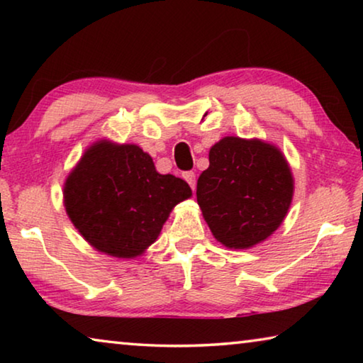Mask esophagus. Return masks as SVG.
Here are the masks:
<instances>
[{"mask_svg": "<svg viewBox=\"0 0 363 363\" xmlns=\"http://www.w3.org/2000/svg\"><path fill=\"white\" fill-rule=\"evenodd\" d=\"M182 176H184V179L189 182V186L192 187V190H195V173L194 171H186Z\"/></svg>", "mask_w": 363, "mask_h": 363, "instance_id": "esophagus-1", "label": "esophagus"}]
</instances>
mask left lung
I'll use <instances>...</instances> for the list:
<instances>
[{
	"label": "left lung",
	"mask_w": 363,
	"mask_h": 363,
	"mask_svg": "<svg viewBox=\"0 0 363 363\" xmlns=\"http://www.w3.org/2000/svg\"><path fill=\"white\" fill-rule=\"evenodd\" d=\"M293 199V177L277 147L224 138L196 181V201L216 240L250 248L277 230Z\"/></svg>",
	"instance_id": "1"
}]
</instances>
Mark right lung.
Masks as SVG:
<instances>
[{
	"instance_id": "right-lung-1",
	"label": "right lung",
	"mask_w": 363,
	"mask_h": 363,
	"mask_svg": "<svg viewBox=\"0 0 363 363\" xmlns=\"http://www.w3.org/2000/svg\"><path fill=\"white\" fill-rule=\"evenodd\" d=\"M192 195L189 184L160 174L133 144H94L67 177L65 210L84 240L115 257H134L157 240L169 213Z\"/></svg>"
}]
</instances>
